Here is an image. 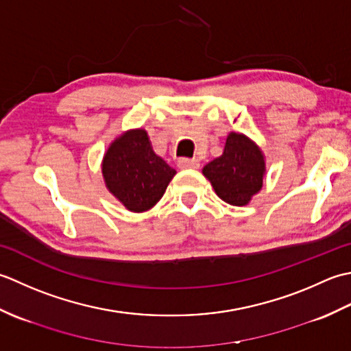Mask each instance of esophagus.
<instances>
[{"instance_id": "34e87169", "label": "esophagus", "mask_w": 351, "mask_h": 351, "mask_svg": "<svg viewBox=\"0 0 351 351\" xmlns=\"http://www.w3.org/2000/svg\"><path fill=\"white\" fill-rule=\"evenodd\" d=\"M177 167L180 169H197L199 168V162L195 159H180L177 162Z\"/></svg>"}]
</instances>
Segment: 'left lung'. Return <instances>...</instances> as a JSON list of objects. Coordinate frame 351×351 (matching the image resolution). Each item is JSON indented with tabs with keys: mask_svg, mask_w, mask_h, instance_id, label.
I'll list each match as a JSON object with an SVG mask.
<instances>
[{
	"mask_svg": "<svg viewBox=\"0 0 351 351\" xmlns=\"http://www.w3.org/2000/svg\"><path fill=\"white\" fill-rule=\"evenodd\" d=\"M267 174L261 147L242 133L227 134L224 152L203 168V176L223 202L247 206L262 189Z\"/></svg>",
	"mask_w": 351,
	"mask_h": 351,
	"instance_id": "8db88e82",
	"label": "left lung"
}]
</instances>
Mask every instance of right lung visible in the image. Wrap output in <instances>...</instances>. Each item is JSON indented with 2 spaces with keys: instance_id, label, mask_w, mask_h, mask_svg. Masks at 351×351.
<instances>
[{
  "instance_id": "right-lung-1",
  "label": "right lung",
  "mask_w": 351,
  "mask_h": 351,
  "mask_svg": "<svg viewBox=\"0 0 351 351\" xmlns=\"http://www.w3.org/2000/svg\"><path fill=\"white\" fill-rule=\"evenodd\" d=\"M101 173L107 191L127 210L141 213L163 197L176 169L153 152L144 128H132L106 149Z\"/></svg>"
}]
</instances>
